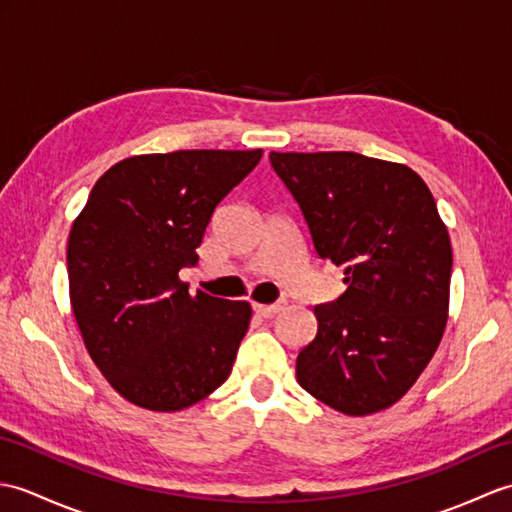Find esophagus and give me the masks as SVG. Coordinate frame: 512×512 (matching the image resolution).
<instances>
[{"mask_svg": "<svg viewBox=\"0 0 512 512\" xmlns=\"http://www.w3.org/2000/svg\"><path fill=\"white\" fill-rule=\"evenodd\" d=\"M255 312L259 314V317H264V319H270V317H275L277 312H281L286 308V301L281 299V301H277V303H268V306H262V303H255Z\"/></svg>", "mask_w": 512, "mask_h": 512, "instance_id": "34e87169", "label": "esophagus"}]
</instances>
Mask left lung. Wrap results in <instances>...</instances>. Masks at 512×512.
Returning <instances> with one entry per match:
<instances>
[{
	"mask_svg": "<svg viewBox=\"0 0 512 512\" xmlns=\"http://www.w3.org/2000/svg\"><path fill=\"white\" fill-rule=\"evenodd\" d=\"M270 165L347 286L314 308L299 385L345 416L383 411L416 383L447 328L453 253L436 200L407 165L354 151H270Z\"/></svg>",
	"mask_w": 512,
	"mask_h": 512,
	"instance_id": "left-lung-1",
	"label": "left lung"
}]
</instances>
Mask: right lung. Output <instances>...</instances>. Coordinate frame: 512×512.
I'll return each mask as SVG.
<instances>
[{
	"instance_id": "right-lung-1",
	"label": "right lung",
	"mask_w": 512,
	"mask_h": 512,
	"mask_svg": "<svg viewBox=\"0 0 512 512\" xmlns=\"http://www.w3.org/2000/svg\"><path fill=\"white\" fill-rule=\"evenodd\" d=\"M262 149L132 156L96 180L68 237L70 303L85 350L118 394L180 411L220 387L248 330V301L180 281L215 206Z\"/></svg>"
}]
</instances>
